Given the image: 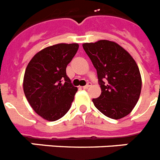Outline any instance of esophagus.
Masks as SVG:
<instances>
[{"mask_svg": "<svg viewBox=\"0 0 160 160\" xmlns=\"http://www.w3.org/2000/svg\"><path fill=\"white\" fill-rule=\"evenodd\" d=\"M92 85V83H90V82H88V83H87V84H86L85 86H84V87H83V88H84V89H87V88H88L90 87V86Z\"/></svg>", "mask_w": 160, "mask_h": 160, "instance_id": "34e87169", "label": "esophagus"}]
</instances>
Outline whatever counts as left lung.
Instances as JSON below:
<instances>
[{
	"mask_svg": "<svg viewBox=\"0 0 160 160\" xmlns=\"http://www.w3.org/2000/svg\"><path fill=\"white\" fill-rule=\"evenodd\" d=\"M83 48L97 72L101 94L92 99L100 112L112 119L132 111L141 93L142 79L131 55L114 42L100 40L84 43Z\"/></svg>",
	"mask_w": 160,
	"mask_h": 160,
	"instance_id": "8db88e82",
	"label": "left lung"
}]
</instances>
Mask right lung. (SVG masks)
I'll return each instance as SVG.
<instances>
[{"label":"right lung","mask_w":160,"mask_h":160,"mask_svg":"<svg viewBox=\"0 0 160 160\" xmlns=\"http://www.w3.org/2000/svg\"><path fill=\"white\" fill-rule=\"evenodd\" d=\"M78 48L77 43L46 47L26 67L24 93L33 109L46 120H59L70 109L78 89L67 76L66 68Z\"/></svg>","instance_id":"right-lung-1"}]
</instances>
